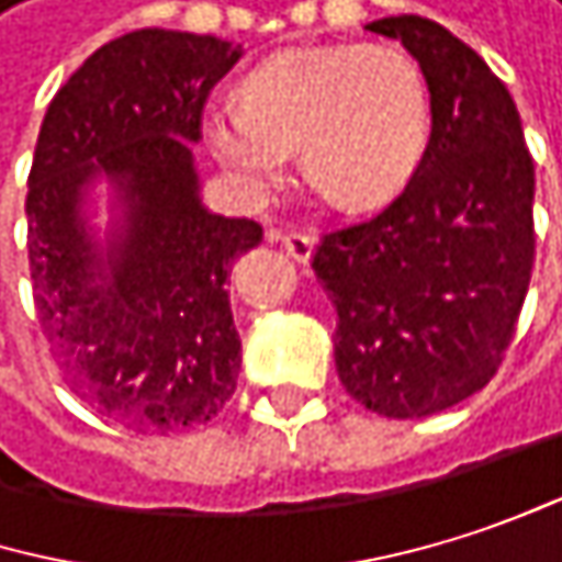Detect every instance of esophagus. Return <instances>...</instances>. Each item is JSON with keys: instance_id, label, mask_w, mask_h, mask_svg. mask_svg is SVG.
<instances>
[{"instance_id": "obj_1", "label": "esophagus", "mask_w": 562, "mask_h": 562, "mask_svg": "<svg viewBox=\"0 0 562 562\" xmlns=\"http://www.w3.org/2000/svg\"><path fill=\"white\" fill-rule=\"evenodd\" d=\"M269 239H279L286 246V252L296 259V262H310L313 259V252H316V239L313 236H306V233H269Z\"/></svg>"}]
</instances>
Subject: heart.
<instances>
[{
	"instance_id": "b5f03b06",
	"label": "heart",
	"mask_w": 562,
	"mask_h": 562,
	"mask_svg": "<svg viewBox=\"0 0 562 562\" xmlns=\"http://www.w3.org/2000/svg\"><path fill=\"white\" fill-rule=\"evenodd\" d=\"M431 134L428 85L395 45H313L266 58L243 78V104L200 114V140L246 203L286 180L293 150L346 206L395 200Z\"/></svg>"
}]
</instances>
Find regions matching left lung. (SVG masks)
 <instances>
[{"mask_svg": "<svg viewBox=\"0 0 562 562\" xmlns=\"http://www.w3.org/2000/svg\"><path fill=\"white\" fill-rule=\"evenodd\" d=\"M431 94V137L379 216L329 233L313 269L336 310L346 392L385 418L438 415L481 392L510 339L533 269V160L517 104L445 25L392 15Z\"/></svg>", "mask_w": 562, "mask_h": 562, "instance_id": "left-lung-1", "label": "left lung"}]
</instances>
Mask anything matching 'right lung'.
I'll return each instance as SVG.
<instances>
[{"label": "right lung", "mask_w": 562, "mask_h": 562, "mask_svg": "<svg viewBox=\"0 0 562 562\" xmlns=\"http://www.w3.org/2000/svg\"><path fill=\"white\" fill-rule=\"evenodd\" d=\"M239 58L213 35L127 32L58 88L38 131L25 216L45 339L91 412L144 435L206 425L236 389L223 283L262 226L203 203L190 144Z\"/></svg>", "instance_id": "right-lung-1"}]
</instances>
